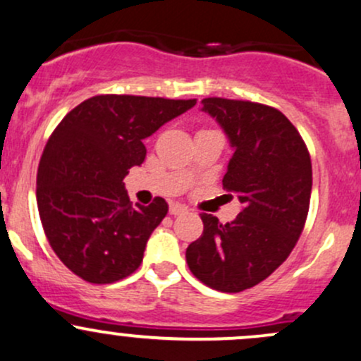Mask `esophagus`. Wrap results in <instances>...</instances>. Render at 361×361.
<instances>
[{
  "instance_id": "obj_1",
  "label": "esophagus",
  "mask_w": 361,
  "mask_h": 361,
  "mask_svg": "<svg viewBox=\"0 0 361 361\" xmlns=\"http://www.w3.org/2000/svg\"><path fill=\"white\" fill-rule=\"evenodd\" d=\"M187 211L188 209L180 204H171V207H169V214H171V216H181V214H185Z\"/></svg>"
}]
</instances>
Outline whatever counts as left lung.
Wrapping results in <instances>:
<instances>
[{
  "label": "left lung",
  "instance_id": "8db88e82",
  "mask_svg": "<svg viewBox=\"0 0 361 361\" xmlns=\"http://www.w3.org/2000/svg\"><path fill=\"white\" fill-rule=\"evenodd\" d=\"M202 111L219 123L235 154L223 187L243 209L231 223L200 214L204 233L188 245L197 279L223 293L255 286L290 257L310 207L312 161L298 130L271 106L207 97Z\"/></svg>",
  "mask_w": 361,
  "mask_h": 361
}]
</instances>
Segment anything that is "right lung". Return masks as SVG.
Instances as JSON below:
<instances>
[{
  "mask_svg": "<svg viewBox=\"0 0 361 361\" xmlns=\"http://www.w3.org/2000/svg\"><path fill=\"white\" fill-rule=\"evenodd\" d=\"M195 99L104 94L80 102L51 133L37 169V207L51 248L73 274L109 284L135 272L168 214L157 197L133 207L123 178L145 159L144 140Z\"/></svg>",
  "mask_w": 361,
  "mask_h": 361,
  "instance_id": "obj_1",
  "label": "right lung"
}]
</instances>
